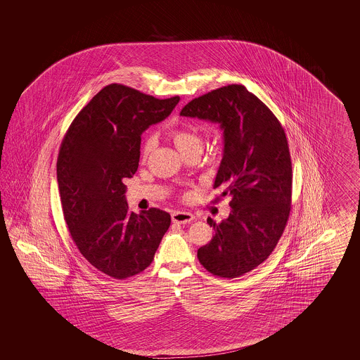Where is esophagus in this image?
<instances>
[{"instance_id": "obj_1", "label": "esophagus", "mask_w": 360, "mask_h": 360, "mask_svg": "<svg viewBox=\"0 0 360 360\" xmlns=\"http://www.w3.org/2000/svg\"><path fill=\"white\" fill-rule=\"evenodd\" d=\"M172 221L176 224H188L194 220V216L188 212H174L172 214Z\"/></svg>"}]
</instances>
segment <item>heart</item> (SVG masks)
Instances as JSON below:
<instances>
[{
	"instance_id": "heart-1",
	"label": "heart",
	"mask_w": 360,
	"mask_h": 360,
	"mask_svg": "<svg viewBox=\"0 0 360 360\" xmlns=\"http://www.w3.org/2000/svg\"><path fill=\"white\" fill-rule=\"evenodd\" d=\"M172 143L176 147V150L182 155L198 151L201 153L202 148V136L201 134L194 128H178L174 129L170 134ZM154 148V140L153 137H147L141 146V158L146 159L151 154Z\"/></svg>"
}]
</instances>
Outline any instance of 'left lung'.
Returning a JSON list of instances; mask_svg holds the SVG:
<instances>
[{
  "mask_svg": "<svg viewBox=\"0 0 360 360\" xmlns=\"http://www.w3.org/2000/svg\"><path fill=\"white\" fill-rule=\"evenodd\" d=\"M181 116L220 124L224 154L213 188L231 198L228 219L210 220L214 236L197 252L209 273L236 278L274 251L291 207V160L274 113L243 85L194 98Z\"/></svg>",
  "mask_w": 360,
  "mask_h": 360,
  "instance_id": "obj_1",
  "label": "left lung"
}]
</instances>
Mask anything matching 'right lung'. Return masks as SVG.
Returning a JSON list of instances; mask_svg holds the SVG:
<instances>
[{
    "mask_svg": "<svg viewBox=\"0 0 360 360\" xmlns=\"http://www.w3.org/2000/svg\"><path fill=\"white\" fill-rule=\"evenodd\" d=\"M178 103V96L158 100L128 86H105L60 144L56 175L71 238L91 266L112 278L146 270L172 223L156 207L129 212L122 179L136 172L141 134Z\"/></svg>",
    "mask_w": 360,
    "mask_h": 360,
    "instance_id": "right-lung-1",
    "label": "right lung"
}]
</instances>
